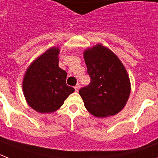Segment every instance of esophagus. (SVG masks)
I'll return each instance as SVG.
<instances>
[{
	"instance_id": "34e87169",
	"label": "esophagus",
	"mask_w": 158,
	"mask_h": 158,
	"mask_svg": "<svg viewBox=\"0 0 158 158\" xmlns=\"http://www.w3.org/2000/svg\"><path fill=\"white\" fill-rule=\"evenodd\" d=\"M79 84H77L76 86L74 87V89H75V92H78L79 91Z\"/></svg>"
}]
</instances>
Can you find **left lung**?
I'll list each match as a JSON object with an SVG mask.
<instances>
[{"instance_id": "left-lung-1", "label": "left lung", "mask_w": 158, "mask_h": 158, "mask_svg": "<svg viewBox=\"0 0 158 158\" xmlns=\"http://www.w3.org/2000/svg\"><path fill=\"white\" fill-rule=\"evenodd\" d=\"M84 58L91 78L90 84L79 90L84 106L96 117L116 115L125 107L131 89L124 64L101 43L87 48Z\"/></svg>"}]
</instances>
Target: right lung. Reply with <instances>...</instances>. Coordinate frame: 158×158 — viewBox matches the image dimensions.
<instances>
[{"label":"right lung","mask_w":158,"mask_h":158,"mask_svg":"<svg viewBox=\"0 0 158 158\" xmlns=\"http://www.w3.org/2000/svg\"><path fill=\"white\" fill-rule=\"evenodd\" d=\"M60 48L53 47L33 60L23 79V93L28 105L40 113L59 109L74 89L67 86V73L59 67Z\"/></svg>","instance_id":"right-lung-1"}]
</instances>
